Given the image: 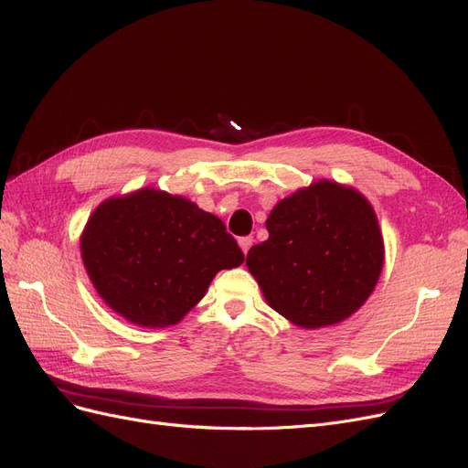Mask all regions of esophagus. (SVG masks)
I'll list each match as a JSON object with an SVG mask.
<instances>
[{"label": "esophagus", "instance_id": "34e87169", "mask_svg": "<svg viewBox=\"0 0 468 468\" xmlns=\"http://www.w3.org/2000/svg\"><path fill=\"white\" fill-rule=\"evenodd\" d=\"M238 244H239V248H242V251H244L246 256H248V251H250V248H251V244H253V238H251V236L239 238V239H238Z\"/></svg>", "mask_w": 468, "mask_h": 468}]
</instances>
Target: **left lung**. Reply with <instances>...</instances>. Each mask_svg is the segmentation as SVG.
Wrapping results in <instances>:
<instances>
[{"label":"left lung","instance_id":"left-lung-1","mask_svg":"<svg viewBox=\"0 0 468 468\" xmlns=\"http://www.w3.org/2000/svg\"><path fill=\"white\" fill-rule=\"evenodd\" d=\"M269 238L246 265L275 313L304 330L347 320L369 299L385 265L375 208L357 189L318 179L281 199Z\"/></svg>","mask_w":468,"mask_h":468}]
</instances>
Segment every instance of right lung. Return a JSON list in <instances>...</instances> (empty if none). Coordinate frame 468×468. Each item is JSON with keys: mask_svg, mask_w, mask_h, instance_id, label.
Segmentation results:
<instances>
[{"mask_svg": "<svg viewBox=\"0 0 468 468\" xmlns=\"http://www.w3.org/2000/svg\"><path fill=\"white\" fill-rule=\"evenodd\" d=\"M80 250L112 313L154 330L181 322L218 271L244 263L218 217L154 187L105 199L88 218Z\"/></svg>", "mask_w": 468, "mask_h": 468, "instance_id": "right-lung-1", "label": "right lung"}]
</instances>
